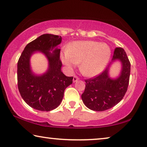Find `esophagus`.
Listing matches in <instances>:
<instances>
[{
	"mask_svg": "<svg viewBox=\"0 0 147 147\" xmlns=\"http://www.w3.org/2000/svg\"><path fill=\"white\" fill-rule=\"evenodd\" d=\"M78 80H79L78 77L76 76H74V77H73V82H77Z\"/></svg>",
	"mask_w": 147,
	"mask_h": 147,
	"instance_id": "esophagus-1",
	"label": "esophagus"
}]
</instances>
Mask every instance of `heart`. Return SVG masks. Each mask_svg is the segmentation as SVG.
Segmentation results:
<instances>
[{"instance_id": "1", "label": "heart", "mask_w": 147, "mask_h": 147, "mask_svg": "<svg viewBox=\"0 0 147 147\" xmlns=\"http://www.w3.org/2000/svg\"><path fill=\"white\" fill-rule=\"evenodd\" d=\"M111 49L108 44L94 41H74L62 52L61 59L69 70L80 64L82 74L88 77L98 75L108 63Z\"/></svg>"}]
</instances>
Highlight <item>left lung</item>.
<instances>
[{"instance_id":"8db88e82","label":"left lung","mask_w":147,"mask_h":147,"mask_svg":"<svg viewBox=\"0 0 147 147\" xmlns=\"http://www.w3.org/2000/svg\"><path fill=\"white\" fill-rule=\"evenodd\" d=\"M119 59L123 65L120 76L116 79L109 77V66L98 75L85 80L86 88L82 94L84 104L89 109L103 111L115 106L127 91L130 74V62L121 47L114 50L112 61Z\"/></svg>"}]
</instances>
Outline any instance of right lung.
Instances as JSON below:
<instances>
[{"mask_svg":"<svg viewBox=\"0 0 147 147\" xmlns=\"http://www.w3.org/2000/svg\"><path fill=\"white\" fill-rule=\"evenodd\" d=\"M61 42V36L41 35L27 45L19 59L18 89L24 102L32 108L43 111L56 108L61 102L65 89L73 83V77L66 76L61 71L60 49L57 48ZM36 50L45 54L49 63L48 71L41 76H34L29 67V58Z\"/></svg>","mask_w":147,"mask_h":147,"instance_id":"obj_1","label":"right lung"}]
</instances>
